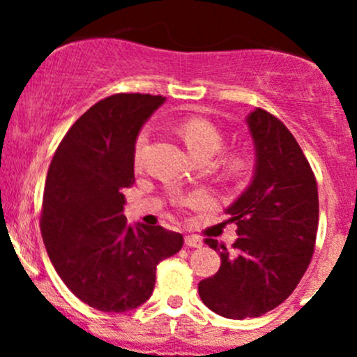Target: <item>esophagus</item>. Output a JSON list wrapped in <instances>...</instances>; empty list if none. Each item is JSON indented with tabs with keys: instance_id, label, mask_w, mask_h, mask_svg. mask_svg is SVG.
Here are the masks:
<instances>
[{
	"instance_id": "1",
	"label": "esophagus",
	"mask_w": 357,
	"mask_h": 357,
	"mask_svg": "<svg viewBox=\"0 0 357 357\" xmlns=\"http://www.w3.org/2000/svg\"><path fill=\"white\" fill-rule=\"evenodd\" d=\"M184 245H186V247H191V248H199V247H203V240L198 238V236H195V235H188L186 238H184Z\"/></svg>"
}]
</instances>
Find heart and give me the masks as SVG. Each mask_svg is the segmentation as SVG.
Returning <instances> with one entry per match:
<instances>
[{"mask_svg":"<svg viewBox=\"0 0 357 357\" xmlns=\"http://www.w3.org/2000/svg\"><path fill=\"white\" fill-rule=\"evenodd\" d=\"M178 132L192 158H199V155H210V158H213L221 149V146H223V136H221V132L211 122H208L206 119H184V121L179 122ZM149 127H144L137 134L136 144H134V162L136 165H141L142 162L146 147L149 144ZM233 167H238V162H235Z\"/></svg>","mask_w":357,"mask_h":357,"instance_id":"1","label":"heart"}]
</instances>
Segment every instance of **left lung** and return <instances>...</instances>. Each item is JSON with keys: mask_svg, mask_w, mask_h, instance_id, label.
<instances>
[{"mask_svg": "<svg viewBox=\"0 0 357 357\" xmlns=\"http://www.w3.org/2000/svg\"><path fill=\"white\" fill-rule=\"evenodd\" d=\"M255 149L253 178L225 210L236 225L233 250L208 238L221 265L198 284L203 304L227 319L260 317L294 292L314 253L317 183L290 130L264 109L245 119Z\"/></svg>", "mask_w": 357, "mask_h": 357, "instance_id": "left-lung-1", "label": "left lung"}]
</instances>
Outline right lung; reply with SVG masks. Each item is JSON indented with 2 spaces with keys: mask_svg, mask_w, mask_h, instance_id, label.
Returning <instances> with one entry per match:
<instances>
[{
  "mask_svg": "<svg viewBox=\"0 0 357 357\" xmlns=\"http://www.w3.org/2000/svg\"><path fill=\"white\" fill-rule=\"evenodd\" d=\"M165 97L117 93L97 102L61 139L43 195L42 235L53 267L82 302L132 310L153 296L159 261L181 233L129 225L124 190L134 184V144Z\"/></svg>",
  "mask_w": 357,
  "mask_h": 357,
  "instance_id": "obj_1",
  "label": "right lung"
}]
</instances>
